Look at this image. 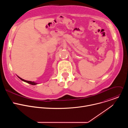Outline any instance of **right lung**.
Returning <instances> with one entry per match:
<instances>
[{
    "label": "right lung",
    "mask_w": 128,
    "mask_h": 128,
    "mask_svg": "<svg viewBox=\"0 0 128 128\" xmlns=\"http://www.w3.org/2000/svg\"><path fill=\"white\" fill-rule=\"evenodd\" d=\"M18 78H19L20 80H23V81H24V82H27V83H28V84H32V85H35V84H38L37 83L34 82H31V81H28V80H24L21 78H20V77H19V76H18Z\"/></svg>",
    "instance_id": "1"
}]
</instances>
